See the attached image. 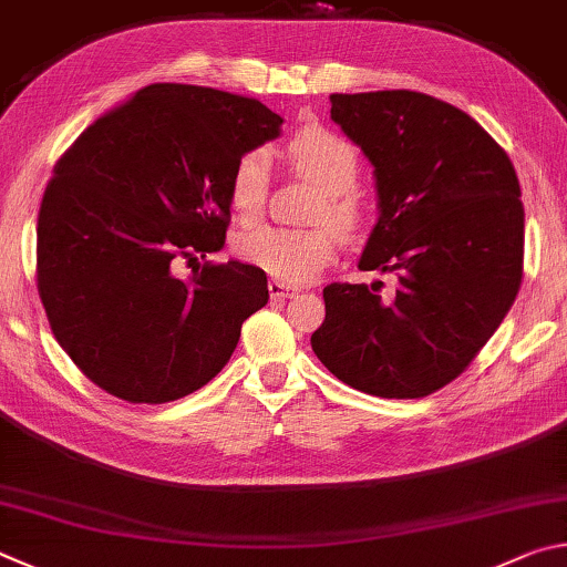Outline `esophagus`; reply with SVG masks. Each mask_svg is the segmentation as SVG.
I'll list each match as a JSON object with an SVG mask.
<instances>
[{"label": "esophagus", "instance_id": "1", "mask_svg": "<svg viewBox=\"0 0 567 567\" xmlns=\"http://www.w3.org/2000/svg\"><path fill=\"white\" fill-rule=\"evenodd\" d=\"M296 291H299V286L284 284L278 281V278H271V281H268V293H271V299H289V296H293Z\"/></svg>", "mask_w": 567, "mask_h": 567}]
</instances>
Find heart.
I'll return each mask as SVG.
<instances>
[{
  "label": "heart",
  "instance_id": "b5f03b06",
  "mask_svg": "<svg viewBox=\"0 0 567 567\" xmlns=\"http://www.w3.org/2000/svg\"><path fill=\"white\" fill-rule=\"evenodd\" d=\"M289 166L319 196L311 202L309 221L319 226L284 228L256 226L236 238V254L246 264L261 268L281 281H309L329 266L339 248V233L346 241L359 238L365 228V206L355 196L361 176V156L355 146L323 126H303L286 144ZM268 192V156L246 152L236 158L228 176V206L238 221L251 224L264 212Z\"/></svg>",
  "mask_w": 567,
  "mask_h": 567
}]
</instances>
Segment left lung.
Here are the masks:
<instances>
[{
  "label": "left lung",
  "instance_id": "obj_1",
  "mask_svg": "<svg viewBox=\"0 0 567 567\" xmlns=\"http://www.w3.org/2000/svg\"><path fill=\"white\" fill-rule=\"evenodd\" d=\"M331 118L369 156L379 188L359 266L395 274L399 289L326 286L313 353L355 391L423 399L468 369L520 291L518 176L473 116L429 94H331Z\"/></svg>",
  "mask_w": 567,
  "mask_h": 567
}]
</instances>
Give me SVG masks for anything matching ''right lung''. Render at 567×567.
Segmentation results:
<instances>
[{
    "label": "right lung",
    "instance_id": "obj_1",
    "mask_svg": "<svg viewBox=\"0 0 567 567\" xmlns=\"http://www.w3.org/2000/svg\"><path fill=\"white\" fill-rule=\"evenodd\" d=\"M258 99L152 84L59 156L39 206L37 291L54 339L99 389L168 403L224 369L264 309L261 268L176 261L224 246L236 158L278 136Z\"/></svg>",
    "mask_w": 567,
    "mask_h": 567
}]
</instances>
